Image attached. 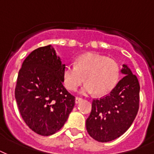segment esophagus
I'll use <instances>...</instances> for the list:
<instances>
[{
    "mask_svg": "<svg viewBox=\"0 0 154 154\" xmlns=\"http://www.w3.org/2000/svg\"><path fill=\"white\" fill-rule=\"evenodd\" d=\"M82 100H83V99L82 98H81V97H76V98H75V102L77 103H79V102H81V101H82Z\"/></svg>",
    "mask_w": 154,
    "mask_h": 154,
    "instance_id": "esophagus-1",
    "label": "esophagus"
}]
</instances>
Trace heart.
I'll use <instances>...</instances> for the list:
<instances>
[{
	"label": "heart",
	"mask_w": 154,
	"mask_h": 154,
	"mask_svg": "<svg viewBox=\"0 0 154 154\" xmlns=\"http://www.w3.org/2000/svg\"><path fill=\"white\" fill-rule=\"evenodd\" d=\"M119 77L120 67L116 60L93 53L81 55L76 65L68 64L62 71L64 85L72 91L85 79L87 83L81 89V94L84 95L95 93L99 96L107 95L114 89Z\"/></svg>",
	"instance_id": "b5f03b06"
}]
</instances>
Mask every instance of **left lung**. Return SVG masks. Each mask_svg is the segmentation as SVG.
<instances>
[{
    "label": "left lung",
    "mask_w": 154,
    "mask_h": 154,
    "mask_svg": "<svg viewBox=\"0 0 154 154\" xmlns=\"http://www.w3.org/2000/svg\"><path fill=\"white\" fill-rule=\"evenodd\" d=\"M121 72L125 77L110 94L93 101L92 111L86 120L87 132L99 142L111 141L122 136L138 112V80L127 65H122Z\"/></svg>",
    "instance_id": "obj_1"
}]
</instances>
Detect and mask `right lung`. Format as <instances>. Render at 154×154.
<instances>
[{
	"instance_id": "add662e5",
	"label": "right lung",
	"mask_w": 154,
	"mask_h": 154,
	"mask_svg": "<svg viewBox=\"0 0 154 154\" xmlns=\"http://www.w3.org/2000/svg\"><path fill=\"white\" fill-rule=\"evenodd\" d=\"M65 65L49 45L30 53L18 73V109L28 126L42 136L60 130L74 107L75 97L62 84Z\"/></svg>"
}]
</instances>
